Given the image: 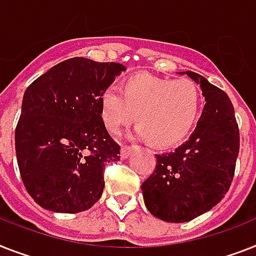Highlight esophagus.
<instances>
[{"label":"esophagus","mask_w":256,"mask_h":256,"mask_svg":"<svg viewBox=\"0 0 256 256\" xmlns=\"http://www.w3.org/2000/svg\"><path fill=\"white\" fill-rule=\"evenodd\" d=\"M135 148H138L136 146H128V144H124V146L121 147V158L122 159H126V158L132 154V151H134Z\"/></svg>","instance_id":"1"}]
</instances>
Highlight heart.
<instances>
[{
  "mask_svg": "<svg viewBox=\"0 0 256 256\" xmlns=\"http://www.w3.org/2000/svg\"><path fill=\"white\" fill-rule=\"evenodd\" d=\"M201 110L200 89L193 81L135 74L124 89L108 86L101 94V116L112 134L135 120L139 134L154 146L182 142L194 128Z\"/></svg>",
  "mask_w": 256,
  "mask_h": 256,
  "instance_id": "b5f03b06",
  "label": "heart"
}]
</instances>
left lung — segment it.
<instances>
[{"label": "left lung", "instance_id": "1", "mask_svg": "<svg viewBox=\"0 0 256 256\" xmlns=\"http://www.w3.org/2000/svg\"><path fill=\"white\" fill-rule=\"evenodd\" d=\"M206 104L190 138L172 152L158 154L143 182L146 208L167 222H186L210 210L232 186L240 154V128L229 96L196 72Z\"/></svg>", "mask_w": 256, "mask_h": 256}]
</instances>
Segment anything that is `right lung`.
Returning <instances> with one entry per match:
<instances>
[{
    "label": "right lung",
    "instance_id": "1",
    "mask_svg": "<svg viewBox=\"0 0 256 256\" xmlns=\"http://www.w3.org/2000/svg\"><path fill=\"white\" fill-rule=\"evenodd\" d=\"M126 68L72 58L26 89L16 128L24 188L44 209L78 213L102 194L105 166L120 160V144L101 117V94Z\"/></svg>",
    "mask_w": 256,
    "mask_h": 256
}]
</instances>
